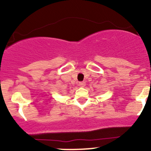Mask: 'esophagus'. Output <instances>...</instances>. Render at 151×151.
<instances>
[{
	"label": "esophagus",
	"instance_id": "esophagus-1",
	"mask_svg": "<svg viewBox=\"0 0 151 151\" xmlns=\"http://www.w3.org/2000/svg\"><path fill=\"white\" fill-rule=\"evenodd\" d=\"M85 85V82H80V83H79V86H80V87H84Z\"/></svg>",
	"mask_w": 151,
	"mask_h": 151
}]
</instances>
